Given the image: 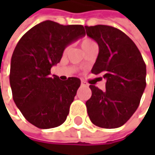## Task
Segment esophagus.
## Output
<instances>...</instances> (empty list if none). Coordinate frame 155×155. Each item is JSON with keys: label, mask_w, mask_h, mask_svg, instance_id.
I'll return each mask as SVG.
<instances>
[{"label": "esophagus", "mask_w": 155, "mask_h": 155, "mask_svg": "<svg viewBox=\"0 0 155 155\" xmlns=\"http://www.w3.org/2000/svg\"><path fill=\"white\" fill-rule=\"evenodd\" d=\"M81 86H85V87L88 86V84H87L85 81H81Z\"/></svg>", "instance_id": "esophagus-1"}]
</instances>
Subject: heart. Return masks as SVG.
Listing matches in <instances>:
<instances>
[{"mask_svg": "<svg viewBox=\"0 0 155 155\" xmlns=\"http://www.w3.org/2000/svg\"><path fill=\"white\" fill-rule=\"evenodd\" d=\"M93 44H95L93 41H91V40L89 39V38H85V39H83V40L81 41V47H82V49L84 50V49H86L87 47H89L90 46L93 45ZM67 49H68V47H66L65 51H66Z\"/></svg>", "mask_w": 155, "mask_h": 155, "instance_id": "b5f03b06", "label": "heart"}]
</instances>
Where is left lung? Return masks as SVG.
Segmentation results:
<instances>
[{
	"label": "left lung",
	"instance_id": "obj_1",
	"mask_svg": "<svg viewBox=\"0 0 155 155\" xmlns=\"http://www.w3.org/2000/svg\"><path fill=\"white\" fill-rule=\"evenodd\" d=\"M85 29L99 46L91 73L102 74L106 80V91L90 85L87 112L95 126L117 128L139 106L146 86V66L136 44L121 30L106 25L85 26Z\"/></svg>",
	"mask_w": 155,
	"mask_h": 155
}]
</instances>
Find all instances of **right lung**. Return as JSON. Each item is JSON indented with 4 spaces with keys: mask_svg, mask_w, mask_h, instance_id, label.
Returning a JSON list of instances; mask_svg holds the SVG:
<instances>
[{
    "mask_svg": "<svg viewBox=\"0 0 155 155\" xmlns=\"http://www.w3.org/2000/svg\"><path fill=\"white\" fill-rule=\"evenodd\" d=\"M84 36L81 25L64 26L46 20L18 42L11 62L12 97L24 117L35 127L48 129L65 121L81 80L61 81L50 71L60 62L64 48Z\"/></svg>",
    "mask_w": 155,
    "mask_h": 155,
    "instance_id": "obj_1",
    "label": "right lung"
}]
</instances>
